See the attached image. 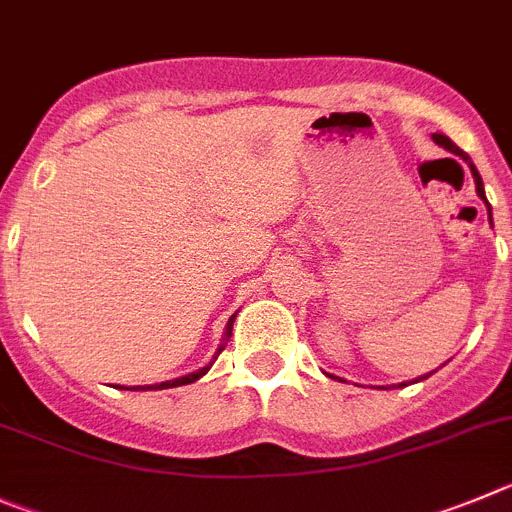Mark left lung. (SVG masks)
Masks as SVG:
<instances>
[{
    "label": "left lung",
    "mask_w": 512,
    "mask_h": 512,
    "mask_svg": "<svg viewBox=\"0 0 512 512\" xmlns=\"http://www.w3.org/2000/svg\"><path fill=\"white\" fill-rule=\"evenodd\" d=\"M431 139H434V142L439 144V147H444L447 149V152H452V154H457V157H462L464 162L470 164V170H472V177H475V185H477V195H480L482 200H485V205H487V198H485V187H482V177H480V172H477V167L475 164H472V159L467 157V154L462 152V149L457 147V144L452 142V139L449 137H444V134H431ZM487 215H490V205H487ZM490 223H492V215H490ZM431 373H434V370H431ZM431 373H426V375H421V378H416V381H426V378H429ZM332 378V375H330ZM398 386H406V383H398Z\"/></svg>",
    "instance_id": "left-lung-1"
}]
</instances>
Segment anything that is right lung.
Here are the masks:
<instances>
[{
  "label": "right lung",
  "instance_id": "add662e5",
  "mask_svg": "<svg viewBox=\"0 0 512 512\" xmlns=\"http://www.w3.org/2000/svg\"><path fill=\"white\" fill-rule=\"evenodd\" d=\"M233 320H236V314H233L231 320H228V325H225V340H228V337H231V332H233ZM225 348V342H220V348H218V355H220V350ZM213 365V363H210ZM210 365H205V368H200V370H195V373H190V375H182V378H175V381H164V383H154V386H134V391H159V388H175V386H187V383H195L198 381V378H203L205 373H208L210 370ZM121 388V386H119Z\"/></svg>",
  "mask_w": 512,
  "mask_h": 512
}]
</instances>
